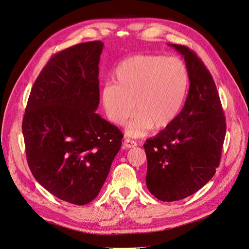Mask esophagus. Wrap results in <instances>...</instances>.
Masks as SVG:
<instances>
[{
  "label": "esophagus",
  "mask_w": 249,
  "mask_h": 249,
  "mask_svg": "<svg viewBox=\"0 0 249 249\" xmlns=\"http://www.w3.org/2000/svg\"><path fill=\"white\" fill-rule=\"evenodd\" d=\"M123 144L126 148H131V147L137 146V142H134V140H132V139H129V138H125Z\"/></svg>",
  "instance_id": "1"
}]
</instances>
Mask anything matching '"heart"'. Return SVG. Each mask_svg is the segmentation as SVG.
<instances>
[{
    "label": "heart",
    "instance_id": "obj_1",
    "mask_svg": "<svg viewBox=\"0 0 249 249\" xmlns=\"http://www.w3.org/2000/svg\"><path fill=\"white\" fill-rule=\"evenodd\" d=\"M114 81L106 83L101 101L107 117L122 125L137 112L126 127L130 136H142L148 129L166 128L178 116L184 103L189 76L179 58L135 55L119 64Z\"/></svg>",
    "mask_w": 249,
    "mask_h": 249
}]
</instances>
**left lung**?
<instances>
[{
	"mask_svg": "<svg viewBox=\"0 0 249 249\" xmlns=\"http://www.w3.org/2000/svg\"><path fill=\"white\" fill-rule=\"evenodd\" d=\"M184 57L189 91L184 107L169 126L143 144L146 186L161 201L198 191L220 165L226 118L212 74L189 48L170 45Z\"/></svg>",
	"mask_w": 249,
	"mask_h": 249,
	"instance_id": "left-lung-1",
	"label": "left lung"
}]
</instances>
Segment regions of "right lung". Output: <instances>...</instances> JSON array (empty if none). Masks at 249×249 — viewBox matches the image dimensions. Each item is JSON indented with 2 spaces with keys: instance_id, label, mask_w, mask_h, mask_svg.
<instances>
[{
  "instance_id": "add662e5",
  "label": "right lung",
  "mask_w": 249,
  "mask_h": 249,
  "mask_svg": "<svg viewBox=\"0 0 249 249\" xmlns=\"http://www.w3.org/2000/svg\"><path fill=\"white\" fill-rule=\"evenodd\" d=\"M104 44L55 53L32 86L22 121L32 175L56 197L83 205L98 196L123 134L95 111Z\"/></svg>"
}]
</instances>
